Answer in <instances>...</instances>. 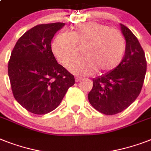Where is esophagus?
I'll list each match as a JSON object with an SVG mask.
<instances>
[{"label": "esophagus", "mask_w": 151, "mask_h": 151, "mask_svg": "<svg viewBox=\"0 0 151 151\" xmlns=\"http://www.w3.org/2000/svg\"><path fill=\"white\" fill-rule=\"evenodd\" d=\"M81 80H82V78H80V77H76V78H75V81L76 82L80 81H81Z\"/></svg>", "instance_id": "1"}]
</instances>
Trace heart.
Returning a JSON list of instances; mask_svg holds the SVG:
<instances>
[{"instance_id": "b5f03b06", "label": "heart", "mask_w": 151, "mask_h": 151, "mask_svg": "<svg viewBox=\"0 0 151 151\" xmlns=\"http://www.w3.org/2000/svg\"><path fill=\"white\" fill-rule=\"evenodd\" d=\"M84 47L85 56L74 61L70 70L77 74L89 75L98 70L108 73L118 67L124 56L127 43L119 30L99 22L76 25L70 33H61L52 44V52L59 62L68 67Z\"/></svg>"}]
</instances>
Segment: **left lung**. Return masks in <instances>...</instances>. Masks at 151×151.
Listing matches in <instances>:
<instances>
[{
  "mask_svg": "<svg viewBox=\"0 0 151 151\" xmlns=\"http://www.w3.org/2000/svg\"><path fill=\"white\" fill-rule=\"evenodd\" d=\"M120 25L127 42L122 60L115 70L94 78L88 95L91 105L105 115L119 113L135 101L147 71L145 53L137 38L124 24Z\"/></svg>",
  "mask_w": 151,
  "mask_h": 151,
  "instance_id": "left-lung-1",
  "label": "left lung"
}]
</instances>
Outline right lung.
Instances as JSON below:
<instances>
[{
    "label": "right lung",
    "instance_id": "1",
    "mask_svg": "<svg viewBox=\"0 0 151 151\" xmlns=\"http://www.w3.org/2000/svg\"><path fill=\"white\" fill-rule=\"evenodd\" d=\"M65 23L40 24L17 41L8 62L12 93L27 111L45 115L62 101L74 77L56 62L51 41Z\"/></svg>",
    "mask_w": 151,
    "mask_h": 151
}]
</instances>
